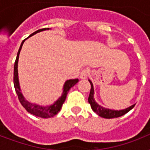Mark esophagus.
Wrapping results in <instances>:
<instances>
[{
  "label": "esophagus",
  "mask_w": 150,
  "mask_h": 150,
  "mask_svg": "<svg viewBox=\"0 0 150 150\" xmlns=\"http://www.w3.org/2000/svg\"><path fill=\"white\" fill-rule=\"evenodd\" d=\"M89 74V70L88 68H84V69H82L81 73H80V79H86L88 77V75Z\"/></svg>",
  "instance_id": "obj_1"
}]
</instances>
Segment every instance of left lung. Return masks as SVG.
<instances>
[{"label": "left lung", "instance_id": "left-lung-1", "mask_svg": "<svg viewBox=\"0 0 150 150\" xmlns=\"http://www.w3.org/2000/svg\"><path fill=\"white\" fill-rule=\"evenodd\" d=\"M90 85H91V90H90V93H89V98H88V101H89V104L91 106V108L93 109L96 114H97L99 116L104 117V118H114V117H119L122 116L124 114H127L128 111H130L132 109L133 107H135V105L131 106L130 107H128L127 109L121 110H112L110 109H106L103 107H100V105H98L95 102V100L93 99V86L92 84L91 81H89Z\"/></svg>", "mask_w": 150, "mask_h": 150}]
</instances>
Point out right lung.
<instances>
[{
  "label": "right lung",
  "mask_w": 150,
  "mask_h": 150,
  "mask_svg": "<svg viewBox=\"0 0 150 150\" xmlns=\"http://www.w3.org/2000/svg\"><path fill=\"white\" fill-rule=\"evenodd\" d=\"M45 29H47L44 28V29H39L37 31L34 32L33 33H32L29 37H30V36L34 35V34L37 33L39 32L45 30ZM24 41L25 40L22 41V44L20 46L19 50H18V52L17 57H16V60H15V66H14V79H13V80H14V86H15V92L17 93L18 98L21 104L22 105V107H24L25 109L27 111L30 113V114H33L35 116L39 117H43V118L52 117L56 115L60 111V110H61L64 102L65 101L66 96H67V94H68L69 89L72 86H74L79 82V79H70L66 81L65 83H64V91L62 96H61V98L58 99V100H57L54 104L50 105L48 107H40V106H38V105L32 104L30 103L27 102L26 100L24 99L23 96H22L21 91H20L19 82H18V57H19L20 50L22 49V47L23 45Z\"/></svg>",
  "instance_id": "right-lung-1"
}]
</instances>
